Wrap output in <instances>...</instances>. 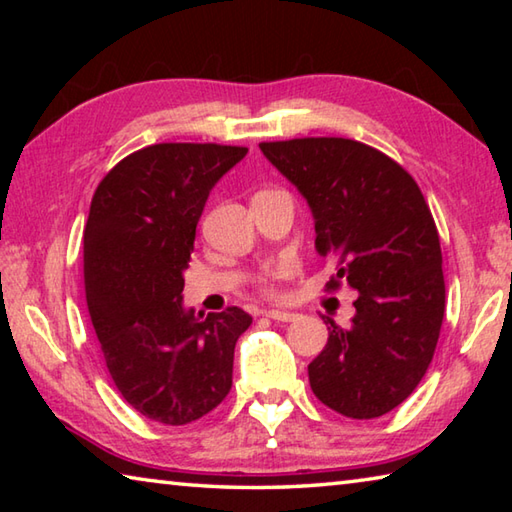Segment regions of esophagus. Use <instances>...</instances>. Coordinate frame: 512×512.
<instances>
[{
  "mask_svg": "<svg viewBox=\"0 0 512 512\" xmlns=\"http://www.w3.org/2000/svg\"><path fill=\"white\" fill-rule=\"evenodd\" d=\"M264 316L275 320V323H293V320H298V314H293V311H280V309H268L264 311Z\"/></svg>",
  "mask_w": 512,
  "mask_h": 512,
  "instance_id": "obj_1",
  "label": "esophagus"
}]
</instances>
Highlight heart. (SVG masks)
I'll use <instances>...</instances> for the list:
<instances>
[{
    "instance_id": "b5f03b06",
    "label": "heart",
    "mask_w": 512,
    "mask_h": 512,
    "mask_svg": "<svg viewBox=\"0 0 512 512\" xmlns=\"http://www.w3.org/2000/svg\"><path fill=\"white\" fill-rule=\"evenodd\" d=\"M293 273V264L291 262H282L273 266L271 271H266L262 277H259V291L264 293V296H277V282L284 280V277Z\"/></svg>"
}]
</instances>
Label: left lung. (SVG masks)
I'll use <instances>...</instances> for the list:
<instances>
[{"mask_svg": "<svg viewBox=\"0 0 512 512\" xmlns=\"http://www.w3.org/2000/svg\"><path fill=\"white\" fill-rule=\"evenodd\" d=\"M259 149L314 212L316 250L336 262L327 291H359L350 327L327 318L311 391L345 418H379L420 384L443 327V253L429 205L409 171L357 140L298 137Z\"/></svg>", "mask_w": 512, "mask_h": 512, "instance_id": "1", "label": "left lung"}]
</instances>
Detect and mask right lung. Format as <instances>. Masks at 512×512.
<instances>
[{"label":"right lung","mask_w":512,"mask_h":512,"mask_svg":"<svg viewBox=\"0 0 512 512\" xmlns=\"http://www.w3.org/2000/svg\"><path fill=\"white\" fill-rule=\"evenodd\" d=\"M246 146L162 142L126 155L92 196L83 230L85 300L121 397L155 422L189 424L232 388L244 309L196 318L183 271L210 189Z\"/></svg>","instance_id":"right-lung-1"}]
</instances>
